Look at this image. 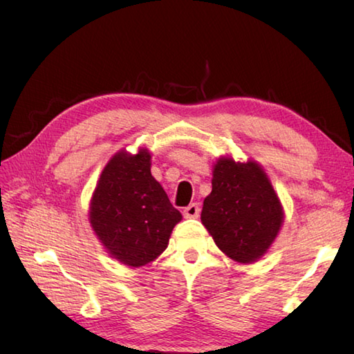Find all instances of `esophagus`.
I'll return each instance as SVG.
<instances>
[{
    "label": "esophagus",
    "mask_w": 354,
    "mask_h": 354,
    "mask_svg": "<svg viewBox=\"0 0 354 354\" xmlns=\"http://www.w3.org/2000/svg\"><path fill=\"white\" fill-rule=\"evenodd\" d=\"M200 215V206L196 203H192L187 207L184 209V217L185 218H198Z\"/></svg>",
    "instance_id": "obj_1"
}]
</instances>
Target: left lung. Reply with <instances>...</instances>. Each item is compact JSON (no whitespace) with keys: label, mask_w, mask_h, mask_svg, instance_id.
<instances>
[{"label":"left lung","mask_w":354,"mask_h":354,"mask_svg":"<svg viewBox=\"0 0 354 354\" xmlns=\"http://www.w3.org/2000/svg\"><path fill=\"white\" fill-rule=\"evenodd\" d=\"M201 221L227 257L250 263L270 248L284 212L259 164L220 158L214 165L212 192L203 203Z\"/></svg>","instance_id":"8db88e82"}]
</instances>
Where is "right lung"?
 Returning a JSON list of instances; mask_svg holds the SVG:
<instances>
[{
    "label": "right lung",
    "instance_id": "right-lung-1",
    "mask_svg": "<svg viewBox=\"0 0 354 354\" xmlns=\"http://www.w3.org/2000/svg\"><path fill=\"white\" fill-rule=\"evenodd\" d=\"M183 218L151 175V154L122 149L101 171L91 201L88 220L100 242L124 266L142 267L169 245Z\"/></svg>",
    "mask_w": 354,
    "mask_h": 354
}]
</instances>
